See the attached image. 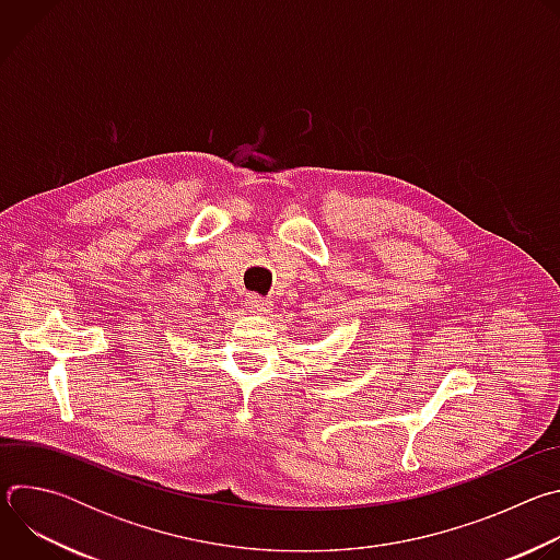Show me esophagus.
Segmentation results:
<instances>
[{"label":"esophagus","mask_w":560,"mask_h":560,"mask_svg":"<svg viewBox=\"0 0 560 560\" xmlns=\"http://www.w3.org/2000/svg\"><path fill=\"white\" fill-rule=\"evenodd\" d=\"M246 303H248L250 312H255V314H261V316H266V314L272 310L270 301H268V299H264V296H259V294H248Z\"/></svg>","instance_id":"1"}]
</instances>
